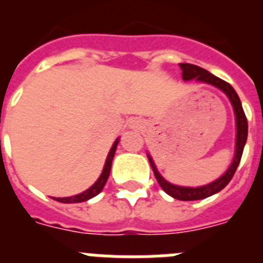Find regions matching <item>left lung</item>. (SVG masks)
I'll list each match as a JSON object with an SVG mask.
<instances>
[{"label": "left lung", "mask_w": 263, "mask_h": 263, "mask_svg": "<svg viewBox=\"0 0 263 263\" xmlns=\"http://www.w3.org/2000/svg\"><path fill=\"white\" fill-rule=\"evenodd\" d=\"M180 69H182V78L184 80H192L195 79L196 81H201V83H206V84H212L215 87L220 88V89L229 97L232 105H233L234 113H236V124H237V139H236V154H234L233 162H232L231 167L228 168L227 173L218 178L217 180H215L211 184L203 185V187L197 188H190V187H179V185H174L171 183L166 182L162 176L159 175V173L157 171V167H155L154 162L150 158V155H147L148 160H150V164H152V168L154 171V175L157 178L158 183L162 187L166 194H168L170 196L175 197L178 200H200V199H205L208 196H212V195L220 192L224 187H227V184L232 180L234 173H236L237 167L240 164L241 157H242L243 147H245L246 138H248V120H246L245 111L242 109V104H241V100L237 95V92L234 90V88L232 87L229 83L224 81L222 79L217 78V76L212 75L211 72H208L206 69L201 68V67H197L195 64H190V63H180L179 64Z\"/></svg>", "instance_id": "left-lung-1"}]
</instances>
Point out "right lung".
<instances>
[{
    "label": "right lung",
    "mask_w": 263,
    "mask_h": 263,
    "mask_svg": "<svg viewBox=\"0 0 263 263\" xmlns=\"http://www.w3.org/2000/svg\"><path fill=\"white\" fill-rule=\"evenodd\" d=\"M117 143H118V139L115 142L113 147L110 148V152H109L108 158H106V162H105V166H104L103 170V174L99 178L96 183H95L89 190L87 191L81 192V194L76 195V196H71V197H57L55 200L60 201V203H81V201H85L88 199H92L95 197L96 195H99L100 192L103 191L104 185H105L106 180L109 178V174H110V167H111V160H113V157H115V153H116V148H117Z\"/></svg>",
    "instance_id": "add662e5"
}]
</instances>
